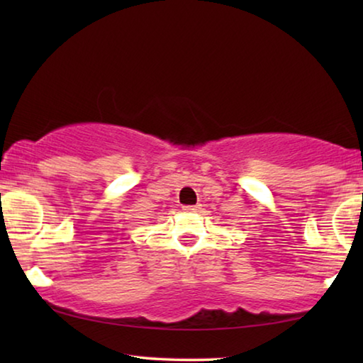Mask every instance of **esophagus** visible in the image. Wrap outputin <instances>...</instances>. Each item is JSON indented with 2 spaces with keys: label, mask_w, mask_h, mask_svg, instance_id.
<instances>
[{
  "label": "esophagus",
  "mask_w": 363,
  "mask_h": 363,
  "mask_svg": "<svg viewBox=\"0 0 363 363\" xmlns=\"http://www.w3.org/2000/svg\"><path fill=\"white\" fill-rule=\"evenodd\" d=\"M184 211L187 213H195V211H200V205H195V206H182Z\"/></svg>",
  "instance_id": "esophagus-1"
}]
</instances>
